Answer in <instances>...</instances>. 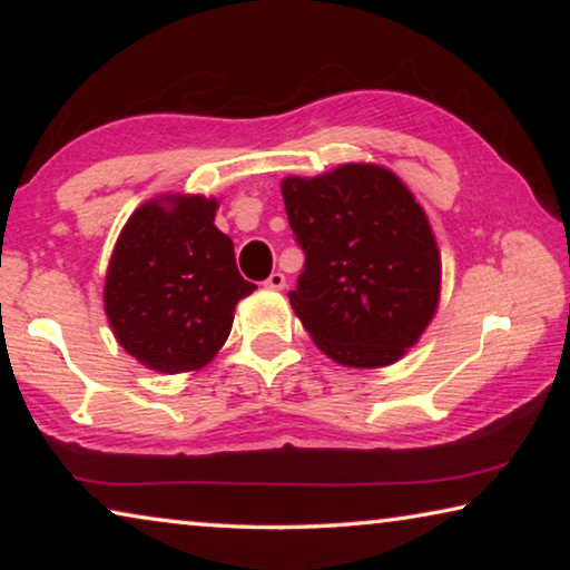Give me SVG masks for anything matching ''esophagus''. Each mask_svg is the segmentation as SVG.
Here are the masks:
<instances>
[{
    "label": "esophagus",
    "instance_id": "esophagus-1",
    "mask_svg": "<svg viewBox=\"0 0 570 570\" xmlns=\"http://www.w3.org/2000/svg\"><path fill=\"white\" fill-rule=\"evenodd\" d=\"M264 286H266V288H272V292H282V288L286 286V276H284L282 272H274L272 276L266 278Z\"/></svg>",
    "mask_w": 570,
    "mask_h": 570
}]
</instances>
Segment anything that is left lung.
<instances>
[{"instance_id":"left-lung-1","label":"left lung","mask_w":570,"mask_h":570,"mask_svg":"<svg viewBox=\"0 0 570 570\" xmlns=\"http://www.w3.org/2000/svg\"><path fill=\"white\" fill-rule=\"evenodd\" d=\"M282 193L306 256L288 302L308 336L344 366L397 362L440 302V250L422 206L372 163L288 176Z\"/></svg>"}]
</instances>
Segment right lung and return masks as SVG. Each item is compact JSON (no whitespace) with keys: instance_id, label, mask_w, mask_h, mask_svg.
<instances>
[{"instance_id":"obj_1","label":"right lung","mask_w":570,"mask_h":570,"mask_svg":"<svg viewBox=\"0 0 570 570\" xmlns=\"http://www.w3.org/2000/svg\"><path fill=\"white\" fill-rule=\"evenodd\" d=\"M218 200L160 196L120 230L105 276V314L118 344L148 370H200L224 346L240 298L234 240L214 226Z\"/></svg>"}]
</instances>
